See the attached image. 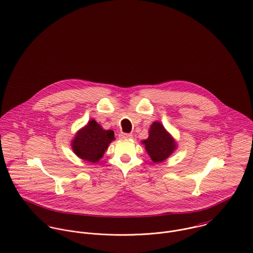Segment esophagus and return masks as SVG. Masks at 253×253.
Here are the masks:
<instances>
[{
    "mask_svg": "<svg viewBox=\"0 0 253 253\" xmlns=\"http://www.w3.org/2000/svg\"><path fill=\"white\" fill-rule=\"evenodd\" d=\"M132 137H133V135L129 134V133H120L119 134L120 139H131Z\"/></svg>",
    "mask_w": 253,
    "mask_h": 253,
    "instance_id": "esophagus-1",
    "label": "esophagus"
}]
</instances>
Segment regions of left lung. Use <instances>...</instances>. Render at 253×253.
Returning <instances> with one entry per match:
<instances>
[{"label": "left lung", "mask_w": 253, "mask_h": 253, "mask_svg": "<svg viewBox=\"0 0 253 253\" xmlns=\"http://www.w3.org/2000/svg\"><path fill=\"white\" fill-rule=\"evenodd\" d=\"M143 143L153 162L165 160L176 149L174 140L159 122L152 123L150 128V136Z\"/></svg>", "instance_id": "left-lung-1"}]
</instances>
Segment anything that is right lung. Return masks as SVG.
<instances>
[{"mask_svg":"<svg viewBox=\"0 0 253 253\" xmlns=\"http://www.w3.org/2000/svg\"><path fill=\"white\" fill-rule=\"evenodd\" d=\"M113 140V131L103 130L100 124L91 120L77 133L71 146L73 152L80 158L89 162H97Z\"/></svg>","mask_w":253,"mask_h":253,"instance_id":"right-lung-1","label":"right lung"}]
</instances>
